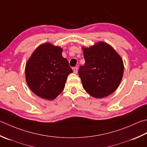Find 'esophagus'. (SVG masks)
Here are the masks:
<instances>
[{"mask_svg": "<svg viewBox=\"0 0 147 147\" xmlns=\"http://www.w3.org/2000/svg\"><path fill=\"white\" fill-rule=\"evenodd\" d=\"M73 72H74V73H75V74L78 73V68L76 67L73 68Z\"/></svg>", "mask_w": 147, "mask_h": 147, "instance_id": "34e87169", "label": "esophagus"}]
</instances>
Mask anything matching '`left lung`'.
Here are the masks:
<instances>
[{"label": "left lung", "instance_id": "left-lung-1", "mask_svg": "<svg viewBox=\"0 0 147 147\" xmlns=\"http://www.w3.org/2000/svg\"><path fill=\"white\" fill-rule=\"evenodd\" d=\"M83 57L85 63L78 69L83 88L96 98H103L115 91L122 78L123 64L113 48L99 42L83 48Z\"/></svg>", "mask_w": 147, "mask_h": 147}]
</instances>
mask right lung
<instances>
[{"label": "right lung", "instance_id": "right-lung-1", "mask_svg": "<svg viewBox=\"0 0 147 147\" xmlns=\"http://www.w3.org/2000/svg\"><path fill=\"white\" fill-rule=\"evenodd\" d=\"M62 49L50 43L40 45L26 64L28 87L41 98L52 100L62 92L67 76L73 70L62 55Z\"/></svg>", "mask_w": 147, "mask_h": 147}]
</instances>
